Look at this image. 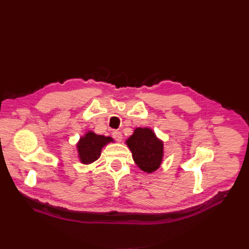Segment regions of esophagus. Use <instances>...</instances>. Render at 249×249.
I'll return each mask as SVG.
<instances>
[{
    "label": "esophagus",
    "instance_id": "obj_1",
    "mask_svg": "<svg viewBox=\"0 0 249 249\" xmlns=\"http://www.w3.org/2000/svg\"><path fill=\"white\" fill-rule=\"evenodd\" d=\"M112 136H113V138H114L116 141L121 142V140H122V133H121L120 131H113Z\"/></svg>",
    "mask_w": 249,
    "mask_h": 249
}]
</instances>
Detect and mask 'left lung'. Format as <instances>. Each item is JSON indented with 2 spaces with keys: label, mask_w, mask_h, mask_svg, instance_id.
Segmentation results:
<instances>
[{
  "label": "left lung",
  "mask_w": 249,
  "mask_h": 249,
  "mask_svg": "<svg viewBox=\"0 0 249 249\" xmlns=\"http://www.w3.org/2000/svg\"><path fill=\"white\" fill-rule=\"evenodd\" d=\"M132 158L141 171L151 174L159 169L163 159V142L149 128H136L126 140Z\"/></svg>",
  "instance_id": "left-lung-1"
}]
</instances>
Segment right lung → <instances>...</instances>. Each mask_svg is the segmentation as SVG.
Here are the masks:
<instances>
[{
    "mask_svg": "<svg viewBox=\"0 0 249 249\" xmlns=\"http://www.w3.org/2000/svg\"><path fill=\"white\" fill-rule=\"evenodd\" d=\"M113 141L112 137L97 135L93 131H88L76 144L80 161L84 164L96 161L100 158L102 148Z\"/></svg>",
    "mask_w": 249,
    "mask_h": 249,
    "instance_id": "add662e5",
    "label": "right lung"
}]
</instances>
